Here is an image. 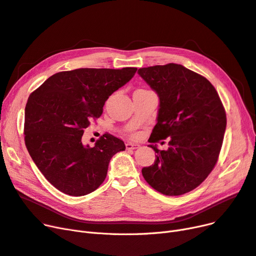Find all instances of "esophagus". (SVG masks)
<instances>
[{"mask_svg":"<svg viewBox=\"0 0 256 256\" xmlns=\"http://www.w3.org/2000/svg\"><path fill=\"white\" fill-rule=\"evenodd\" d=\"M126 148L128 150H134V149H138L140 148V144H138V142H128L126 144Z\"/></svg>","mask_w":256,"mask_h":256,"instance_id":"obj_1","label":"esophagus"}]
</instances>
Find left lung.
Wrapping results in <instances>:
<instances>
[{"label": "left lung", "instance_id": "1", "mask_svg": "<svg viewBox=\"0 0 256 256\" xmlns=\"http://www.w3.org/2000/svg\"><path fill=\"white\" fill-rule=\"evenodd\" d=\"M138 74L160 98L150 142L170 138L154 164L142 169L149 185L165 196H182L207 178L218 162L226 111L218 91L202 76L178 64L140 68Z\"/></svg>", "mask_w": 256, "mask_h": 256}]
</instances>
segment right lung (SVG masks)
I'll list each match as a JSON object with an SVG mask.
<instances>
[{"label":"right lung","instance_id":"right-lung-1","mask_svg":"<svg viewBox=\"0 0 256 256\" xmlns=\"http://www.w3.org/2000/svg\"><path fill=\"white\" fill-rule=\"evenodd\" d=\"M136 68H80L47 78L25 107V145L46 180L71 196L96 190L106 178L122 140L105 134L94 147L82 142L90 122L103 114L108 98L134 78Z\"/></svg>","mask_w":256,"mask_h":256}]
</instances>
